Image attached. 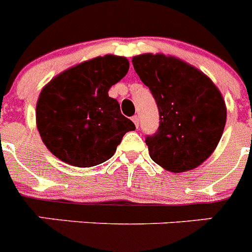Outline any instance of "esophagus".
Instances as JSON below:
<instances>
[{
    "label": "esophagus",
    "mask_w": 252,
    "mask_h": 252,
    "mask_svg": "<svg viewBox=\"0 0 252 252\" xmlns=\"http://www.w3.org/2000/svg\"><path fill=\"white\" fill-rule=\"evenodd\" d=\"M132 122L133 124H135V126H136V127H139V116L137 115H135V116H132Z\"/></svg>",
    "instance_id": "1"
}]
</instances>
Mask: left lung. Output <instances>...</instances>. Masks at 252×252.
Returning <instances> with one entry per match:
<instances>
[{
  "mask_svg": "<svg viewBox=\"0 0 252 252\" xmlns=\"http://www.w3.org/2000/svg\"><path fill=\"white\" fill-rule=\"evenodd\" d=\"M132 64L159 110L158 131L145 139L151 159L173 173L201 165L226 125V104L217 87L177 58L142 54Z\"/></svg>",
  "mask_w": 252,
  "mask_h": 252,
  "instance_id": "obj_1",
  "label": "left lung"
}]
</instances>
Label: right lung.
<instances>
[{"instance_id": "1", "label": "right lung", "mask_w": 252, "mask_h": 252, "mask_svg": "<svg viewBox=\"0 0 252 252\" xmlns=\"http://www.w3.org/2000/svg\"><path fill=\"white\" fill-rule=\"evenodd\" d=\"M124 57L104 55L60 73L46 84L36 104V125L46 148L79 168L110 159L135 125L108 90L126 75Z\"/></svg>"}]
</instances>
